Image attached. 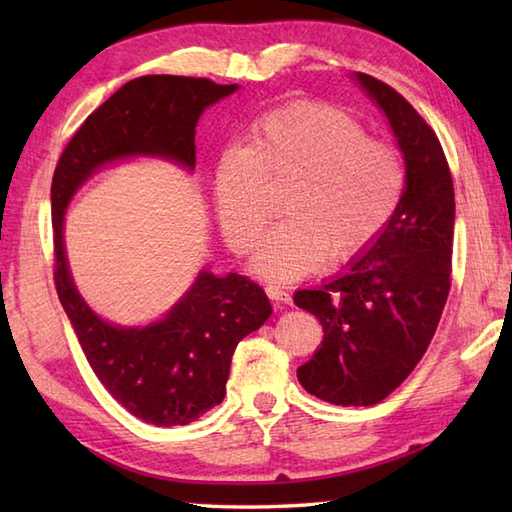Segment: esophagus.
I'll return each mask as SVG.
<instances>
[{
	"instance_id": "obj_1",
	"label": "esophagus",
	"mask_w": 512,
	"mask_h": 512,
	"mask_svg": "<svg viewBox=\"0 0 512 512\" xmlns=\"http://www.w3.org/2000/svg\"><path fill=\"white\" fill-rule=\"evenodd\" d=\"M266 295L273 299V301H277V303H290L288 290L279 288V286H266Z\"/></svg>"
}]
</instances>
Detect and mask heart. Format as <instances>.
I'll use <instances>...</instances> for the list:
<instances>
[{
  "mask_svg": "<svg viewBox=\"0 0 512 512\" xmlns=\"http://www.w3.org/2000/svg\"><path fill=\"white\" fill-rule=\"evenodd\" d=\"M295 180L286 222L253 257V273L297 281L330 259L347 264L372 248L405 193L398 149L369 138L339 107L299 103L264 114L248 147H228L213 173L215 209L226 244L244 255L270 220L268 191Z\"/></svg>",
  "mask_w": 512,
  "mask_h": 512,
  "instance_id": "obj_1",
  "label": "heart"
}]
</instances>
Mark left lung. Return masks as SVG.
Listing matches in <instances>:
<instances>
[{"instance_id": "8db88e82", "label": "left lung", "mask_w": 512, "mask_h": 512, "mask_svg": "<svg viewBox=\"0 0 512 512\" xmlns=\"http://www.w3.org/2000/svg\"><path fill=\"white\" fill-rule=\"evenodd\" d=\"M356 81L389 118L405 156V193L378 242L295 303L323 325V343L297 378L308 394L369 407L405 380L436 334L451 290L455 195L436 132L405 96L374 76Z\"/></svg>"}]
</instances>
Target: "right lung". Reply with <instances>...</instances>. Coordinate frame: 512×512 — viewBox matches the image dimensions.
Returning a JSON list of instances; mask_svg holds the SVG:
<instances>
[{"label": "right lung", "instance_id": "add662e5", "mask_svg": "<svg viewBox=\"0 0 512 512\" xmlns=\"http://www.w3.org/2000/svg\"><path fill=\"white\" fill-rule=\"evenodd\" d=\"M235 90V83L195 76H138L85 118L52 176L54 286L61 306L103 387L156 427L189 424L220 405L235 347L273 314L270 301L248 277L202 270L165 319L147 328H118L96 317L74 288L63 215L74 191L105 162L160 156L193 169L198 118Z\"/></svg>", "mask_w": 512, "mask_h": 512}]
</instances>
